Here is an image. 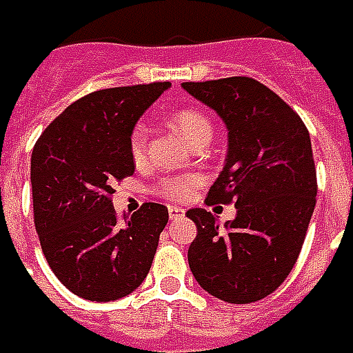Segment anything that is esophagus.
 <instances>
[{
    "label": "esophagus",
    "mask_w": 353,
    "mask_h": 353,
    "mask_svg": "<svg viewBox=\"0 0 353 353\" xmlns=\"http://www.w3.org/2000/svg\"><path fill=\"white\" fill-rule=\"evenodd\" d=\"M184 216V209H181V207H169V219L171 221H179V219H182Z\"/></svg>",
    "instance_id": "esophagus-1"
}]
</instances>
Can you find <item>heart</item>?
Returning <instances> with one entry per match:
<instances>
[{"instance_id":"b5f03b06","label":"heart","mask_w":353,"mask_h":353,"mask_svg":"<svg viewBox=\"0 0 353 353\" xmlns=\"http://www.w3.org/2000/svg\"><path fill=\"white\" fill-rule=\"evenodd\" d=\"M167 123L171 125L172 131H176V134L188 144L190 148L199 142L211 141L212 123L209 121V117L196 108H182L172 112L171 116L167 117ZM144 148H146V129H144V125H137V127H132L131 137H129V152L137 163L144 157ZM197 182H199L197 176H192V174L172 176V179H165L159 184L157 192H159V196L167 197V199L182 201L192 196Z\"/></svg>"}]
</instances>
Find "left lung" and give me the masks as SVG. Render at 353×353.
Masks as SVG:
<instances>
[{
  "label": "left lung",
  "mask_w": 353,
  "mask_h": 353,
  "mask_svg": "<svg viewBox=\"0 0 353 353\" xmlns=\"http://www.w3.org/2000/svg\"><path fill=\"white\" fill-rule=\"evenodd\" d=\"M214 110L228 131V152L207 203H236L219 224L190 209L197 236L188 264L201 289L230 304H249L283 283L301 254L316 207L317 181L306 125L276 92L251 77L182 83Z\"/></svg>",
  "instance_id": "left-lung-1"
}]
</instances>
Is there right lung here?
I'll return each mask as SVG.
<instances>
[{
  "label": "right lung",
  "instance_id": "obj_1",
  "mask_svg": "<svg viewBox=\"0 0 353 353\" xmlns=\"http://www.w3.org/2000/svg\"><path fill=\"white\" fill-rule=\"evenodd\" d=\"M169 81L87 94L57 117L32 152L34 222L47 264L70 291L94 302L119 301L146 279L165 205L144 203L123 222L114 182L131 176L129 137Z\"/></svg>",
  "mask_w": 353,
  "mask_h": 353
}]
</instances>
